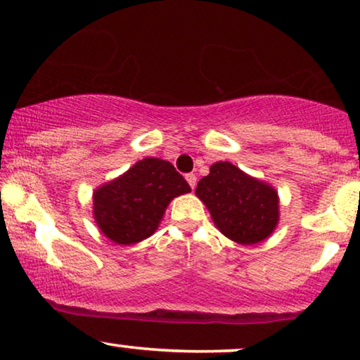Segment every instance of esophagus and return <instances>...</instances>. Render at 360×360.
<instances>
[{
  "mask_svg": "<svg viewBox=\"0 0 360 360\" xmlns=\"http://www.w3.org/2000/svg\"><path fill=\"white\" fill-rule=\"evenodd\" d=\"M185 179H186V181H188V184H190L191 188L195 190V186H196V175H195V174H186Z\"/></svg>",
  "mask_w": 360,
  "mask_h": 360,
  "instance_id": "esophagus-1",
  "label": "esophagus"
}]
</instances>
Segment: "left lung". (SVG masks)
<instances>
[{
	"label": "left lung",
	"instance_id": "8db88e82",
	"mask_svg": "<svg viewBox=\"0 0 360 360\" xmlns=\"http://www.w3.org/2000/svg\"><path fill=\"white\" fill-rule=\"evenodd\" d=\"M195 193L221 233L239 244L260 243L278 223L277 191L229 162L211 165L210 175L198 181Z\"/></svg>",
	"mask_w": 360,
	"mask_h": 360
}]
</instances>
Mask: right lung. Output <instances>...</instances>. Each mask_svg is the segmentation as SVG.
<instances>
[{
  "label": "right lung",
  "instance_id": "obj_1",
  "mask_svg": "<svg viewBox=\"0 0 360 360\" xmlns=\"http://www.w3.org/2000/svg\"><path fill=\"white\" fill-rule=\"evenodd\" d=\"M191 191L170 162L142 159L93 195V213L103 234L116 244H136L159 226L167 205Z\"/></svg>",
  "mask_w": 360,
  "mask_h": 360
}]
</instances>
